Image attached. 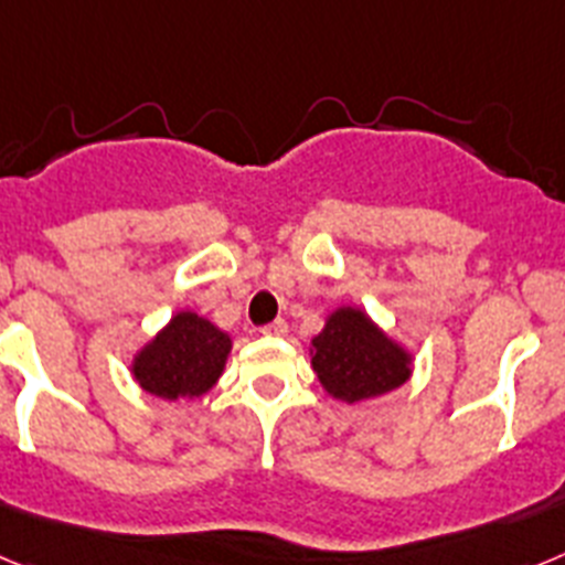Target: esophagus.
Returning a JSON list of instances; mask_svg holds the SVG:
<instances>
[{
	"label": "esophagus",
	"mask_w": 565,
	"mask_h": 565,
	"mask_svg": "<svg viewBox=\"0 0 565 565\" xmlns=\"http://www.w3.org/2000/svg\"><path fill=\"white\" fill-rule=\"evenodd\" d=\"M263 333H266V337H286V333H288L286 319H274L271 326L263 328Z\"/></svg>",
	"instance_id": "obj_1"
}]
</instances>
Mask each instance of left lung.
Segmentation results:
<instances>
[{"label": "left lung", "mask_w": 565, "mask_h": 565, "mask_svg": "<svg viewBox=\"0 0 565 565\" xmlns=\"http://www.w3.org/2000/svg\"><path fill=\"white\" fill-rule=\"evenodd\" d=\"M411 353L362 308H337L311 339L319 384L339 402H364L402 387L411 379Z\"/></svg>", "instance_id": "obj_1"}]
</instances>
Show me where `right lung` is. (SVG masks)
Segmentation results:
<instances>
[{
	"label": "right lung",
	"mask_w": 565,
	"mask_h": 565,
	"mask_svg": "<svg viewBox=\"0 0 565 565\" xmlns=\"http://www.w3.org/2000/svg\"><path fill=\"white\" fill-rule=\"evenodd\" d=\"M232 337L192 311L174 313L132 359V376L158 398H198L221 379Z\"/></svg>",
	"instance_id": "1"
}]
</instances>
